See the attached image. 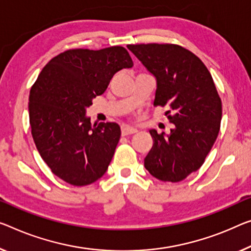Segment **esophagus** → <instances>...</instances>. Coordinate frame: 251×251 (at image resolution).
<instances>
[{
	"mask_svg": "<svg viewBox=\"0 0 251 251\" xmlns=\"http://www.w3.org/2000/svg\"><path fill=\"white\" fill-rule=\"evenodd\" d=\"M121 132H122V136H128V134L136 133L137 129H134L132 126H122Z\"/></svg>",
	"mask_w": 251,
	"mask_h": 251,
	"instance_id": "obj_1",
	"label": "esophagus"
}]
</instances>
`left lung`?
Returning <instances> with one entry per match:
<instances>
[{
    "label": "left lung",
    "instance_id": "1",
    "mask_svg": "<svg viewBox=\"0 0 251 251\" xmlns=\"http://www.w3.org/2000/svg\"><path fill=\"white\" fill-rule=\"evenodd\" d=\"M156 78L153 105H168L171 133L149 130L153 145L145 158L149 174L163 182H180L203 165L217 140L221 99L209 69L180 46H126Z\"/></svg>",
    "mask_w": 251,
    "mask_h": 251
}]
</instances>
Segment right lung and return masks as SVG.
Returning a JSON list of instances; mask_svg holds the SVG:
<instances>
[{
    "instance_id": "1",
    "label": "right lung",
    "mask_w": 251,
    "mask_h": 251,
    "mask_svg": "<svg viewBox=\"0 0 251 251\" xmlns=\"http://www.w3.org/2000/svg\"><path fill=\"white\" fill-rule=\"evenodd\" d=\"M133 66L120 46L72 49L42 69L29 96L31 133L40 156L60 179L84 186L105 174L121 136L115 122L92 126L86 109L113 75Z\"/></svg>"
}]
</instances>
